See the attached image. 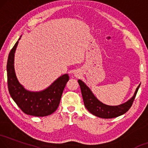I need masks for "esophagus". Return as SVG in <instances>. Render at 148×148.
<instances>
[{
  "instance_id": "34e87169",
  "label": "esophagus",
  "mask_w": 148,
  "mask_h": 148,
  "mask_svg": "<svg viewBox=\"0 0 148 148\" xmlns=\"http://www.w3.org/2000/svg\"><path fill=\"white\" fill-rule=\"evenodd\" d=\"M75 77H79V75L78 74V73H75Z\"/></svg>"
}]
</instances>
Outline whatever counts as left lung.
I'll return each mask as SVG.
<instances>
[{
    "instance_id": "left-lung-1",
    "label": "left lung",
    "mask_w": 148,
    "mask_h": 148,
    "mask_svg": "<svg viewBox=\"0 0 148 148\" xmlns=\"http://www.w3.org/2000/svg\"><path fill=\"white\" fill-rule=\"evenodd\" d=\"M78 83L80 85L82 97L86 108L93 115L103 119H112L126 113L132 105L140 86V84L136 88L134 96L125 103L118 106H108L99 101L84 82L79 79Z\"/></svg>"
}]
</instances>
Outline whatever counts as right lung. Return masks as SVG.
Returning a JSON list of instances; mask_svg holds the SVG:
<instances>
[{
  "label": "right lung",
  "mask_w": 148,
  "mask_h": 148,
  "mask_svg": "<svg viewBox=\"0 0 148 148\" xmlns=\"http://www.w3.org/2000/svg\"><path fill=\"white\" fill-rule=\"evenodd\" d=\"M18 40L9 53L6 65L9 93L16 104L26 114L34 116L50 115L58 108L61 95L69 77L67 74L63 75L42 91L32 92L25 89L18 81L14 65V53Z\"/></svg>",
  "instance_id": "right-lung-1"
}]
</instances>
